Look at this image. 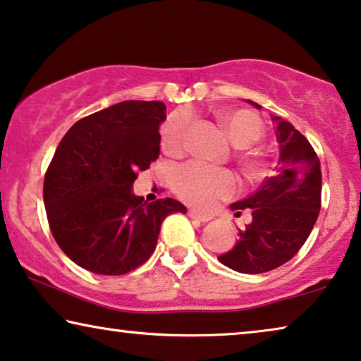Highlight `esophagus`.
Returning <instances> with one entry per match:
<instances>
[{"mask_svg":"<svg viewBox=\"0 0 361 361\" xmlns=\"http://www.w3.org/2000/svg\"><path fill=\"white\" fill-rule=\"evenodd\" d=\"M188 216H190L191 219H196V221H200V222H207V221H211V219H212L211 216L200 214V212H197V211H192V209L188 211Z\"/></svg>","mask_w":361,"mask_h":361,"instance_id":"obj_1","label":"esophagus"}]
</instances>
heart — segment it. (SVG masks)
Segmentation results:
<instances>
[{"label": "heart", "instance_id": "heart-1", "mask_svg": "<svg viewBox=\"0 0 361 361\" xmlns=\"http://www.w3.org/2000/svg\"><path fill=\"white\" fill-rule=\"evenodd\" d=\"M221 121L229 134L231 140L238 147H248L260 139L263 126L260 118L248 109H237L222 113ZM191 130V121L186 113L176 111L161 124V147L166 154L180 155L186 150L188 137ZM243 166L247 173L258 176L263 171L260 160L255 157H245ZM171 185L176 195L188 204L211 209L219 200H227L237 191V178L229 170L216 169L202 161H188L175 170Z\"/></svg>", "mask_w": 361, "mask_h": 361}]
</instances>
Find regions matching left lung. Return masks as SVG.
I'll return each mask as SVG.
<instances>
[{"label":"left lung","mask_w":361,"mask_h":361,"mask_svg":"<svg viewBox=\"0 0 361 361\" xmlns=\"http://www.w3.org/2000/svg\"><path fill=\"white\" fill-rule=\"evenodd\" d=\"M260 109L262 106L248 101ZM280 160L271 176L231 209H250L252 222L238 232L235 247L219 257L238 273H267L291 260L307 240L321 211V161L312 145L291 123L271 116Z\"/></svg>","instance_id":"1"}]
</instances>
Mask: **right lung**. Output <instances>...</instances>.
Here are the masks:
<instances>
[{"label": "right lung", "instance_id": "right-lung-1", "mask_svg": "<svg viewBox=\"0 0 361 361\" xmlns=\"http://www.w3.org/2000/svg\"><path fill=\"white\" fill-rule=\"evenodd\" d=\"M161 101H123L75 123L44 178L55 242L98 275H126L149 260L166 216L186 207L171 197L145 202L132 183L160 155Z\"/></svg>", "mask_w": 361, "mask_h": 361}]
</instances>
